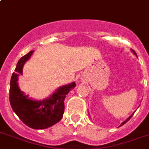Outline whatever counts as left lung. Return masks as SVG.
I'll use <instances>...</instances> for the list:
<instances>
[{
  "label": "left lung",
  "mask_w": 149,
  "mask_h": 149,
  "mask_svg": "<svg viewBox=\"0 0 149 149\" xmlns=\"http://www.w3.org/2000/svg\"><path fill=\"white\" fill-rule=\"evenodd\" d=\"M131 51H132V53H133V54H135V55H136V56H137V55H136V52H135V51H134V50L131 49ZM134 113H135V112H134ZM134 113H133L132 114V115H131V116H129V117H128L127 119H126V120H125V121H124V122H123V123H121V125H120V126H123V125H124V124H125V123H127V122L129 121V120H130V119H131V117H132V116H133Z\"/></svg>",
  "instance_id": "8db88e82"
}]
</instances>
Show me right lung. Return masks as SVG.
<instances>
[{
  "label": "right lung",
  "instance_id": "1",
  "mask_svg": "<svg viewBox=\"0 0 149 149\" xmlns=\"http://www.w3.org/2000/svg\"><path fill=\"white\" fill-rule=\"evenodd\" d=\"M33 52H29L17 62L10 84V103L13 112L23 123L34 130H42L61 120L65 110V98L76 84L72 82L61 86L45 99L36 100L29 98L19 89L17 81L18 77L23 74L24 64L30 58Z\"/></svg>",
  "mask_w": 149,
  "mask_h": 149
}]
</instances>
